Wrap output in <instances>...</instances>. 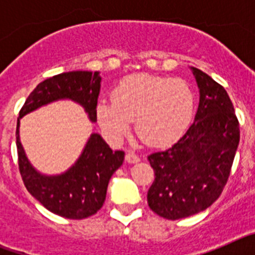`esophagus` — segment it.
<instances>
[{
	"instance_id": "obj_1",
	"label": "esophagus",
	"mask_w": 255,
	"mask_h": 255,
	"mask_svg": "<svg viewBox=\"0 0 255 255\" xmlns=\"http://www.w3.org/2000/svg\"><path fill=\"white\" fill-rule=\"evenodd\" d=\"M125 159L126 162H129V163H138L140 161L138 154H135L134 152H128L125 155Z\"/></svg>"
}]
</instances>
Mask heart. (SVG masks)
Instances as JSON below:
<instances>
[{"instance_id":"heart-1","label":"heart","mask_w":255,"mask_h":255,"mask_svg":"<svg viewBox=\"0 0 255 255\" xmlns=\"http://www.w3.org/2000/svg\"><path fill=\"white\" fill-rule=\"evenodd\" d=\"M194 108V93L185 80L135 74L115 88L112 101L98 102L96 116L112 140H123L135 121L144 143L167 147L189 129Z\"/></svg>"}]
</instances>
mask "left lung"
Masks as SVG:
<instances>
[{"mask_svg":"<svg viewBox=\"0 0 255 255\" xmlns=\"http://www.w3.org/2000/svg\"><path fill=\"white\" fill-rule=\"evenodd\" d=\"M190 69L199 89L194 123L172 147L148 155L155 176L148 206L172 221L215 203L226 185L240 140L239 121L225 88L202 70Z\"/></svg>","mask_w":255,"mask_h":255,"instance_id":"8db88e82","label":"left lung"}]
</instances>
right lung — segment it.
Returning a JSON list of instances; mask_svg holds the SVG:
<instances>
[{
    "instance_id": "obj_1",
    "label": "right lung",
    "mask_w": 255,
    "mask_h": 255,
    "mask_svg": "<svg viewBox=\"0 0 255 255\" xmlns=\"http://www.w3.org/2000/svg\"><path fill=\"white\" fill-rule=\"evenodd\" d=\"M100 73L70 71L39 83L20 110L16 125L19 170L24 185L44 208L70 220H82L102 208L110 179L124 162L123 150H112L100 134H91L75 163L58 175L35 170L20 141V119L56 101L70 100L84 108L96 123V107L101 91Z\"/></svg>"
}]
</instances>
